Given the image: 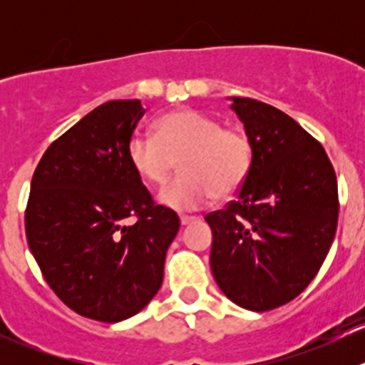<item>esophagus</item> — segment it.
<instances>
[{
    "mask_svg": "<svg viewBox=\"0 0 365 365\" xmlns=\"http://www.w3.org/2000/svg\"><path fill=\"white\" fill-rule=\"evenodd\" d=\"M197 217H189V215H182L180 217V222H182V226H189L190 222H196Z\"/></svg>",
    "mask_w": 365,
    "mask_h": 365,
    "instance_id": "1",
    "label": "esophagus"
}]
</instances>
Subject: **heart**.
<instances>
[{
    "label": "heart",
    "instance_id": "1",
    "mask_svg": "<svg viewBox=\"0 0 365 365\" xmlns=\"http://www.w3.org/2000/svg\"><path fill=\"white\" fill-rule=\"evenodd\" d=\"M127 155L139 178L157 187L171 178L180 162L183 175L162 189L159 201L187 212L238 192L251 175L254 146L242 128L224 127L194 109H178L157 121L155 138L134 135Z\"/></svg>",
    "mask_w": 365,
    "mask_h": 365
}]
</instances>
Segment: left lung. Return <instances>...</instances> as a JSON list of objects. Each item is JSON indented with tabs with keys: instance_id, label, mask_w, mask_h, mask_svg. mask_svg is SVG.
<instances>
[{
	"instance_id": "8db88e82",
	"label": "left lung",
	"mask_w": 365,
	"mask_h": 365,
	"mask_svg": "<svg viewBox=\"0 0 365 365\" xmlns=\"http://www.w3.org/2000/svg\"><path fill=\"white\" fill-rule=\"evenodd\" d=\"M254 146L251 175L224 210L208 213L210 267L222 293L263 312L316 277L337 230V178L322 143L274 106L233 97Z\"/></svg>"
}]
</instances>
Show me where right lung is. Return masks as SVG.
Masks as SVG:
<instances>
[{
    "mask_svg": "<svg viewBox=\"0 0 365 365\" xmlns=\"http://www.w3.org/2000/svg\"><path fill=\"white\" fill-rule=\"evenodd\" d=\"M141 101H109L56 139L33 173L26 238L43 279L84 318L118 323L157 295L180 230L130 165ZM127 218H134L130 225Z\"/></svg>",
    "mask_w": 365,
    "mask_h": 365,
    "instance_id": "obj_1",
    "label": "right lung"
}]
</instances>
